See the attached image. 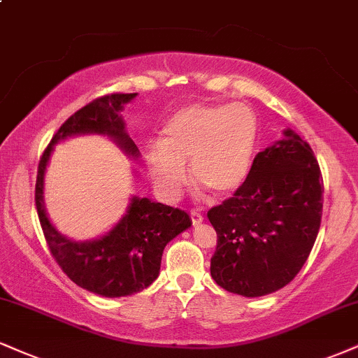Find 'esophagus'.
Listing matches in <instances>:
<instances>
[{"mask_svg": "<svg viewBox=\"0 0 358 358\" xmlns=\"http://www.w3.org/2000/svg\"><path fill=\"white\" fill-rule=\"evenodd\" d=\"M190 217H192V222L193 225H200L201 222H203V215L198 213L196 210H193V212H190Z\"/></svg>", "mask_w": 358, "mask_h": 358, "instance_id": "1", "label": "esophagus"}]
</instances>
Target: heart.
I'll return each mask as SVG.
<instances>
[{"label": "heart", "instance_id": "obj_1", "mask_svg": "<svg viewBox=\"0 0 358 358\" xmlns=\"http://www.w3.org/2000/svg\"><path fill=\"white\" fill-rule=\"evenodd\" d=\"M257 143L258 120L250 106L196 103L168 120L158 145L145 150V168L168 200L178 196L187 183V163L195 182L227 198L247 182Z\"/></svg>", "mask_w": 358, "mask_h": 358}]
</instances>
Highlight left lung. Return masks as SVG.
<instances>
[{
    "instance_id": "obj_1",
    "label": "left lung",
    "mask_w": 358,
    "mask_h": 358,
    "mask_svg": "<svg viewBox=\"0 0 358 358\" xmlns=\"http://www.w3.org/2000/svg\"><path fill=\"white\" fill-rule=\"evenodd\" d=\"M322 193L312 148L287 128L257 155L243 187L208 212L218 235L210 265L215 282L250 299L290 283L315 243Z\"/></svg>"
}]
</instances>
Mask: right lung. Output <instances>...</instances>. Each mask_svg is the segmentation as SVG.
<instances>
[{"instance_id":"right-lung-1","label":"right lung","mask_w":358,"mask_h":358,"mask_svg":"<svg viewBox=\"0 0 358 358\" xmlns=\"http://www.w3.org/2000/svg\"><path fill=\"white\" fill-rule=\"evenodd\" d=\"M135 98L136 93L106 94L71 115L43 153L34 192L43 234L55 260L76 285L108 299L138 294L152 285L160 275L166 243L188 230L192 218L173 206L133 195L127 213L108 231L92 240H73L46 213L45 175L55 146L81 135L110 138L128 158L136 160L140 150L127 133L122 115L124 105Z\"/></svg>"}]
</instances>
